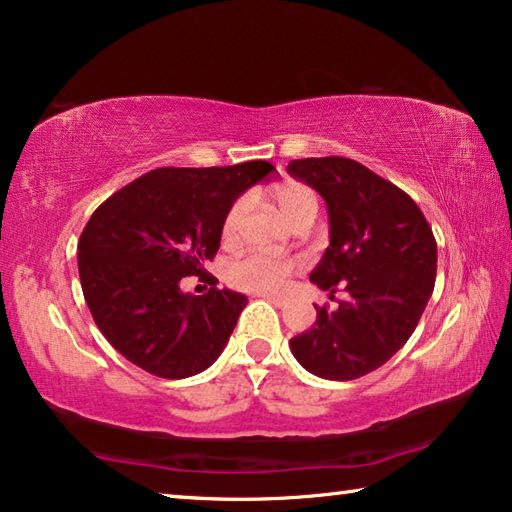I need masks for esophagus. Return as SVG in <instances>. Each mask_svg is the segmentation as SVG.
<instances>
[{"mask_svg":"<svg viewBox=\"0 0 512 512\" xmlns=\"http://www.w3.org/2000/svg\"><path fill=\"white\" fill-rule=\"evenodd\" d=\"M262 298H264V300H268V302H271V305H275V307H287V305H289V300H287V298L271 296V293H264Z\"/></svg>","mask_w":512,"mask_h":512,"instance_id":"1","label":"esophagus"}]
</instances>
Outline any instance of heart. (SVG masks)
Instances as JSON below:
<instances>
[{
  "label": "heart",
  "mask_w": 512,
  "mask_h": 512,
  "mask_svg": "<svg viewBox=\"0 0 512 512\" xmlns=\"http://www.w3.org/2000/svg\"><path fill=\"white\" fill-rule=\"evenodd\" d=\"M273 198L282 214L296 225L302 219H316L318 214V194L305 183L277 185L273 189ZM250 210V198L241 196L230 205L223 219V241H235L244 225L246 214ZM293 271H296V259L275 257L266 253H248L235 259L228 268V280L232 287L255 291V293H275L287 287Z\"/></svg>",
  "instance_id": "1"
}]
</instances>
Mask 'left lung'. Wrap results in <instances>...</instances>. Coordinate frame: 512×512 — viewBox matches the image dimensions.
I'll return each instance as SVG.
<instances>
[{
	"label": "left lung",
	"mask_w": 512,
	"mask_h": 512,
	"mask_svg": "<svg viewBox=\"0 0 512 512\" xmlns=\"http://www.w3.org/2000/svg\"><path fill=\"white\" fill-rule=\"evenodd\" d=\"M287 171L325 198L329 246L309 280L348 298L316 307V323L291 339L311 375L350 381L409 341L436 282V239L413 198L350 158H305Z\"/></svg>",
	"instance_id": "1"
}]
</instances>
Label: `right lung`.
Returning a JSON list of instances; mask_svg holds the SVG:
<instances>
[{
    "instance_id": "obj_1",
    "label": "right lung",
    "mask_w": 512,
    "mask_h": 512,
    "mask_svg": "<svg viewBox=\"0 0 512 512\" xmlns=\"http://www.w3.org/2000/svg\"><path fill=\"white\" fill-rule=\"evenodd\" d=\"M264 160L144 173L103 201L79 239L92 318L119 354L162 379L198 375L219 359L248 298L212 287L183 293L221 244L230 205L273 173Z\"/></svg>"
}]
</instances>
